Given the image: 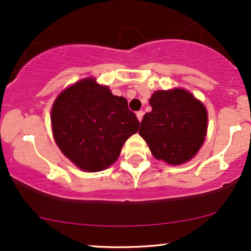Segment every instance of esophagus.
I'll use <instances>...</instances> for the list:
<instances>
[{
  "label": "esophagus",
  "mask_w": 251,
  "mask_h": 251,
  "mask_svg": "<svg viewBox=\"0 0 251 251\" xmlns=\"http://www.w3.org/2000/svg\"><path fill=\"white\" fill-rule=\"evenodd\" d=\"M136 115H137V119H138V120H139V122H140V121H142V120H143L144 112H143V111H138V112L136 113Z\"/></svg>",
  "instance_id": "1"
}]
</instances>
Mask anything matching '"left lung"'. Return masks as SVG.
I'll return each mask as SVG.
<instances>
[{"mask_svg": "<svg viewBox=\"0 0 251 251\" xmlns=\"http://www.w3.org/2000/svg\"><path fill=\"white\" fill-rule=\"evenodd\" d=\"M152 111L140 123L139 135L153 156L173 164L191 160L207 135L208 114L204 105L184 89L155 91L150 99Z\"/></svg>", "mask_w": 251, "mask_h": 251, "instance_id": "8db88e82", "label": "left lung"}]
</instances>
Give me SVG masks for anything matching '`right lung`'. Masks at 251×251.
<instances>
[{
    "mask_svg": "<svg viewBox=\"0 0 251 251\" xmlns=\"http://www.w3.org/2000/svg\"><path fill=\"white\" fill-rule=\"evenodd\" d=\"M53 138L67 159L84 171H101L118 160L139 121L126 98L89 77L65 89L51 108Z\"/></svg>",
    "mask_w": 251,
    "mask_h": 251,
    "instance_id": "obj_1",
    "label": "right lung"
}]
</instances>
